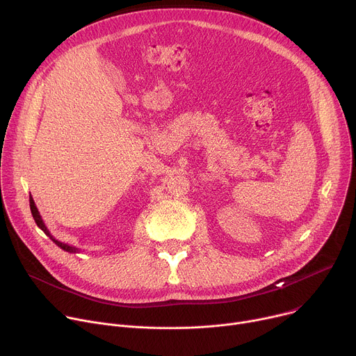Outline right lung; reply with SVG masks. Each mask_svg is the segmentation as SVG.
<instances>
[{
	"label": "right lung",
	"mask_w": 356,
	"mask_h": 356,
	"mask_svg": "<svg viewBox=\"0 0 356 356\" xmlns=\"http://www.w3.org/2000/svg\"><path fill=\"white\" fill-rule=\"evenodd\" d=\"M29 206H31L32 216H33V219H35L38 227H39L40 230H43V233H44L46 236H49L50 240H51L57 247H60L61 250H64V251H67V252H79V251H80L79 248H76V247H73V245H68V244H64V243L56 240V238L50 234V232H49V229L46 227V225H44V222H43V219H42V216H40V213H39V210H38V207H36L35 200H33L32 196H29Z\"/></svg>",
	"instance_id": "1"
}]
</instances>
